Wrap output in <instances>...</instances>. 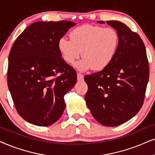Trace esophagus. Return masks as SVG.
<instances>
[{
	"mask_svg": "<svg viewBox=\"0 0 155 155\" xmlns=\"http://www.w3.org/2000/svg\"><path fill=\"white\" fill-rule=\"evenodd\" d=\"M84 79V75L83 74L77 73V80L78 81H82Z\"/></svg>",
	"mask_w": 155,
	"mask_h": 155,
	"instance_id": "1",
	"label": "esophagus"
}]
</instances>
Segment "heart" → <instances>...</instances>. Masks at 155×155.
I'll return each mask as SVG.
<instances>
[{"label": "heart", "instance_id": "obj_1", "mask_svg": "<svg viewBox=\"0 0 155 155\" xmlns=\"http://www.w3.org/2000/svg\"><path fill=\"white\" fill-rule=\"evenodd\" d=\"M70 39L62 37L58 48L62 58L68 64H73L82 55L84 58L75 64L81 71L92 68L101 71L112 61L118 49L119 37L112 28L82 25L70 32ZM82 54H81V51Z\"/></svg>", "mask_w": 155, "mask_h": 155}]
</instances>
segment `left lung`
<instances>
[{"label":"left lung","instance_id":"obj_1","mask_svg":"<svg viewBox=\"0 0 155 155\" xmlns=\"http://www.w3.org/2000/svg\"><path fill=\"white\" fill-rule=\"evenodd\" d=\"M107 23L119 35L118 49L107 68L84 76L88 85L85 101L98 122L116 127L132 119L142 108L149 80V62L145 46L137 33L120 21Z\"/></svg>","mask_w":155,"mask_h":155}]
</instances>
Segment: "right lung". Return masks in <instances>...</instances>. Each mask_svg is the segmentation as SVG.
<instances>
[{
    "label": "right lung",
    "mask_w": 155,
    "mask_h": 155,
    "mask_svg": "<svg viewBox=\"0 0 155 155\" xmlns=\"http://www.w3.org/2000/svg\"><path fill=\"white\" fill-rule=\"evenodd\" d=\"M75 25L68 21H37L11 48L8 87L18 114L31 124L49 126L65 109L64 95L76 84L77 74L61 58L58 42Z\"/></svg>",
    "instance_id": "right-lung-1"
}]
</instances>
